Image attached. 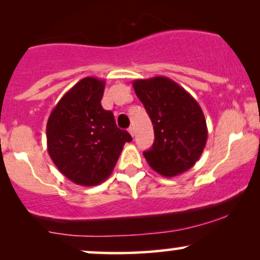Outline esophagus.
I'll use <instances>...</instances> for the list:
<instances>
[{
	"label": "esophagus",
	"mask_w": 260,
	"mask_h": 260,
	"mask_svg": "<svg viewBox=\"0 0 260 260\" xmlns=\"http://www.w3.org/2000/svg\"><path fill=\"white\" fill-rule=\"evenodd\" d=\"M128 132H129L131 136L134 137V134H136V131H134V127H129V128H128Z\"/></svg>",
	"instance_id": "1"
}]
</instances>
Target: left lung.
<instances>
[{"mask_svg":"<svg viewBox=\"0 0 260 260\" xmlns=\"http://www.w3.org/2000/svg\"><path fill=\"white\" fill-rule=\"evenodd\" d=\"M133 88L154 124V144L143 153L150 168L164 177L193 168L208 139L207 121L197 100L168 77L136 79Z\"/></svg>","mask_w":260,"mask_h":260,"instance_id":"left-lung-1","label":"left lung"}]
</instances>
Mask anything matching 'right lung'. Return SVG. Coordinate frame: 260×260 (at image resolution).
Wrapping results in <instances>:
<instances>
[{"instance_id": "add662e5", "label": "right lung", "mask_w": 260, "mask_h": 260, "mask_svg": "<svg viewBox=\"0 0 260 260\" xmlns=\"http://www.w3.org/2000/svg\"><path fill=\"white\" fill-rule=\"evenodd\" d=\"M105 80L86 77L59 99L46 124L47 151L73 183L96 186L112 174L124 143L132 137L116 126L101 106Z\"/></svg>"}]
</instances>
